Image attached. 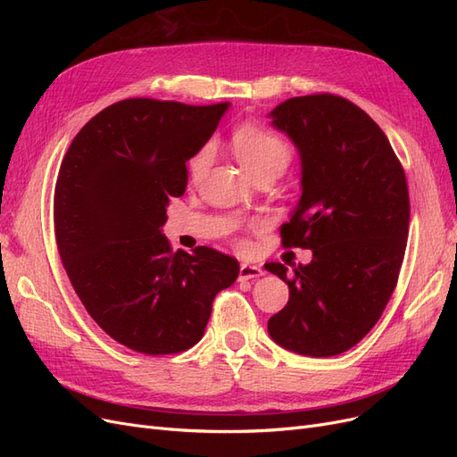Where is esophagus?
Returning <instances> with one entry per match:
<instances>
[{
	"instance_id": "34e87169",
	"label": "esophagus",
	"mask_w": 457,
	"mask_h": 457,
	"mask_svg": "<svg viewBox=\"0 0 457 457\" xmlns=\"http://www.w3.org/2000/svg\"><path fill=\"white\" fill-rule=\"evenodd\" d=\"M259 276H262V269L261 267L247 265V262L240 265V272H238V278L240 280H252V278H259Z\"/></svg>"
}]
</instances>
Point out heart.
I'll list each match as a JSON object with an SVG mask.
<instances>
[{"instance_id":"b5f03b06","label":"heart","mask_w":457,"mask_h":457,"mask_svg":"<svg viewBox=\"0 0 457 457\" xmlns=\"http://www.w3.org/2000/svg\"><path fill=\"white\" fill-rule=\"evenodd\" d=\"M232 148L242 168L253 179L259 175L278 177L292 162V148L270 129L259 126H242L232 133ZM212 146H202L195 156L188 160L190 181H198L210 168ZM244 245V242H240Z\"/></svg>"}]
</instances>
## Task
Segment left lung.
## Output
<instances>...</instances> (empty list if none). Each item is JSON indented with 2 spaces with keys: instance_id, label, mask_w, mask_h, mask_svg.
Returning a JSON list of instances; mask_svg holds the SVG:
<instances>
[{
  "instance_id": "left-lung-1",
  "label": "left lung",
  "mask_w": 457,
  "mask_h": 457,
  "mask_svg": "<svg viewBox=\"0 0 457 457\" xmlns=\"http://www.w3.org/2000/svg\"><path fill=\"white\" fill-rule=\"evenodd\" d=\"M270 118L303 168L282 244L312 250V261L292 274L282 262L265 265L289 287L269 334L297 354L334 356L376 326L396 287L410 227L406 175L378 123L343 96H294Z\"/></svg>"
}]
</instances>
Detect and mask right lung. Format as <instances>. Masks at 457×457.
Instances as JSON below:
<instances>
[{"label":"right lung","instance_id":"obj_1","mask_svg":"<svg viewBox=\"0 0 457 457\" xmlns=\"http://www.w3.org/2000/svg\"><path fill=\"white\" fill-rule=\"evenodd\" d=\"M228 103L192 106L126 99L74 137L54 185V240L93 320L143 354L196 345L215 295L238 278L234 257L198 245L171 250L162 234L170 198L185 195L187 162Z\"/></svg>","mask_w":457,"mask_h":457}]
</instances>
